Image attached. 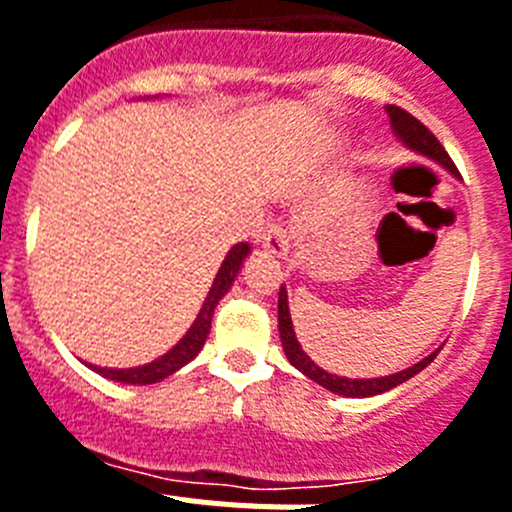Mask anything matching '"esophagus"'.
I'll return each instance as SVG.
<instances>
[{"mask_svg":"<svg viewBox=\"0 0 512 512\" xmlns=\"http://www.w3.org/2000/svg\"><path fill=\"white\" fill-rule=\"evenodd\" d=\"M261 246H264L271 256L284 259L289 253V246H292V238H289L284 225H271V228L264 230V235H261Z\"/></svg>","mask_w":512,"mask_h":512,"instance_id":"obj_1","label":"esophagus"}]
</instances>
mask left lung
<instances>
[{
    "label": "left lung",
    "mask_w": 512,
    "mask_h": 512,
    "mask_svg": "<svg viewBox=\"0 0 512 512\" xmlns=\"http://www.w3.org/2000/svg\"><path fill=\"white\" fill-rule=\"evenodd\" d=\"M390 112V120H392V128H395L397 138H402V143L413 151L423 153V156L433 158L438 161L441 166H446L449 171L456 174V166L451 161V156L446 153V148L438 143L436 135L431 130L425 128L423 122L418 117L410 115L408 110H402V107H395L390 104L387 107ZM279 336H282V346H284V354H287L289 364L297 366L305 377H310L312 382H318L320 387L325 390L336 392V395H346V397H372V395H382V392L392 390L397 384L408 382L410 377H415L418 372H423L425 366L431 364L436 359L438 351H433L431 356H425L423 361L413 364L410 369H402V372L390 374V377H379V379H346V377H338V374H328L325 369H320L310 356L302 351L300 341L295 336V328H292V318H289V302H287V289H279Z\"/></svg>",
    "instance_id": "1"
}]
</instances>
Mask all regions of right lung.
Wrapping results in <instances>:
<instances>
[{"mask_svg":"<svg viewBox=\"0 0 512 512\" xmlns=\"http://www.w3.org/2000/svg\"><path fill=\"white\" fill-rule=\"evenodd\" d=\"M248 251H251V248H248V243H238V246L230 248L228 256H225V261H223V266H220V271H217L215 282H212L210 295H207L200 315H197V320H194L192 328L187 330V336L176 343L169 354H164L161 359L153 361V364L135 366V369H102V366H92L94 372H99L102 377H107V379H115V382L153 384V382H161V379H166L169 374H174L176 369H182L184 364H189L194 356L200 354L202 346H205V338H207V333H210V323H212V312H215V305L220 302V297L228 292L230 284H233V279L238 277V271H241Z\"/></svg>","mask_w":512,"mask_h":512,"instance_id":"obj_1","label":"right lung"}]
</instances>
